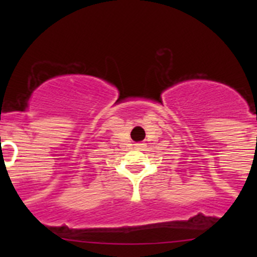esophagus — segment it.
Instances as JSON below:
<instances>
[{
  "mask_svg": "<svg viewBox=\"0 0 257 257\" xmlns=\"http://www.w3.org/2000/svg\"><path fill=\"white\" fill-rule=\"evenodd\" d=\"M137 147H138V148H141V147H142V144H137Z\"/></svg>",
  "mask_w": 257,
  "mask_h": 257,
  "instance_id": "esophagus-1",
  "label": "esophagus"
}]
</instances>
